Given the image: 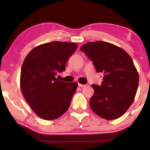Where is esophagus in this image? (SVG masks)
Wrapping results in <instances>:
<instances>
[{
	"mask_svg": "<svg viewBox=\"0 0 150 150\" xmlns=\"http://www.w3.org/2000/svg\"><path fill=\"white\" fill-rule=\"evenodd\" d=\"M78 86L79 87H85V85H82V84H80V83H79Z\"/></svg>",
	"mask_w": 150,
	"mask_h": 150,
	"instance_id": "34e87169",
	"label": "esophagus"
}]
</instances>
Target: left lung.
Returning <instances> with one entry per match:
<instances>
[{
	"instance_id": "left-lung-1",
	"label": "left lung",
	"mask_w": 150,
	"mask_h": 150,
	"mask_svg": "<svg viewBox=\"0 0 150 150\" xmlns=\"http://www.w3.org/2000/svg\"><path fill=\"white\" fill-rule=\"evenodd\" d=\"M81 51L93 63L97 73L104 74L101 85H92V110L106 120L122 116L134 100L139 76L132 58L122 48L102 41L88 42Z\"/></svg>"
}]
</instances>
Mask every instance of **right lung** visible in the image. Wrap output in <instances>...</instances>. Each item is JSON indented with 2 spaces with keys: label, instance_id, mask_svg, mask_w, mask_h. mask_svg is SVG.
Masks as SVG:
<instances>
[{
  "label": "right lung",
  "instance_id": "add662e5",
  "mask_svg": "<svg viewBox=\"0 0 150 150\" xmlns=\"http://www.w3.org/2000/svg\"><path fill=\"white\" fill-rule=\"evenodd\" d=\"M77 48L75 43L52 42L34 48L25 58L20 87L25 99L40 118L54 120L69 108L77 83H65L55 76L65 70Z\"/></svg>",
  "mask_w": 150,
  "mask_h": 150
}]
</instances>
